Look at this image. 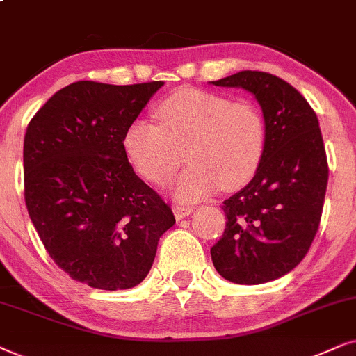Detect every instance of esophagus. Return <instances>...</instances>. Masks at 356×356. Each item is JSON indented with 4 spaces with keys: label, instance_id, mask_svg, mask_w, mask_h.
Segmentation results:
<instances>
[{
    "label": "esophagus",
    "instance_id": "obj_1",
    "mask_svg": "<svg viewBox=\"0 0 356 356\" xmlns=\"http://www.w3.org/2000/svg\"><path fill=\"white\" fill-rule=\"evenodd\" d=\"M172 211L175 215V220H182V218H186L191 215L193 211L192 207H187V205H174L172 207Z\"/></svg>",
    "mask_w": 356,
    "mask_h": 356
}]
</instances>
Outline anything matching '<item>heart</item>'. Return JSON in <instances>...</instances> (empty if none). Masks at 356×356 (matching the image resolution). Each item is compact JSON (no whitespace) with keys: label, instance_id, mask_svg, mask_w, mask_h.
<instances>
[{"label":"heart","instance_id":"heart-1","mask_svg":"<svg viewBox=\"0 0 356 356\" xmlns=\"http://www.w3.org/2000/svg\"><path fill=\"white\" fill-rule=\"evenodd\" d=\"M159 125L138 118L123 135V149L146 181L164 186L184 163L175 195L192 202L218 188L233 192L257 174L267 148V123L250 101L184 88L154 108Z\"/></svg>","mask_w":356,"mask_h":356}]
</instances>
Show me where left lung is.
Masks as SVG:
<instances>
[{"mask_svg":"<svg viewBox=\"0 0 356 356\" xmlns=\"http://www.w3.org/2000/svg\"><path fill=\"white\" fill-rule=\"evenodd\" d=\"M213 84L252 92L267 123L262 164L243 191L222 202L225 233L210 249L222 278L260 285L291 272L319 229L329 179L319 120L278 76L245 70Z\"/></svg>","mask_w":356,"mask_h":356,"instance_id":"1","label":"left lung"}]
</instances>
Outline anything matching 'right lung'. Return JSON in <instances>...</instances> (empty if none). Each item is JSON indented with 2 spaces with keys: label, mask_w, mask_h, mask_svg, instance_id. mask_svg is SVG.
Returning a JSON list of instances; mask_svg holds the SVG:
<instances>
[{
  "label": "right lung",
  "mask_w": 356,
  "mask_h": 356,
  "mask_svg": "<svg viewBox=\"0 0 356 356\" xmlns=\"http://www.w3.org/2000/svg\"><path fill=\"white\" fill-rule=\"evenodd\" d=\"M163 81H78L55 92L24 136V198L47 252L76 282L127 290L145 280L175 218L141 181L123 135Z\"/></svg>",
  "instance_id": "add662e5"
}]
</instances>
